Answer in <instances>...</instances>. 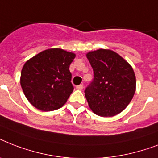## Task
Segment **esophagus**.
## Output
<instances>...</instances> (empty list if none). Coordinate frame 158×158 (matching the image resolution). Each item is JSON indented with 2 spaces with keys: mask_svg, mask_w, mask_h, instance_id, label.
I'll list each match as a JSON object with an SVG mask.
<instances>
[{
  "mask_svg": "<svg viewBox=\"0 0 158 158\" xmlns=\"http://www.w3.org/2000/svg\"><path fill=\"white\" fill-rule=\"evenodd\" d=\"M76 89H78V90H82V89H84V85H82V84L78 85V86H76Z\"/></svg>",
  "mask_w": 158,
  "mask_h": 158,
  "instance_id": "34e87169",
  "label": "esophagus"
}]
</instances>
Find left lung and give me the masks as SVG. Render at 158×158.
<instances>
[{"instance_id":"left-lung-1","label":"left lung","mask_w":158,"mask_h":158,"mask_svg":"<svg viewBox=\"0 0 158 158\" xmlns=\"http://www.w3.org/2000/svg\"><path fill=\"white\" fill-rule=\"evenodd\" d=\"M94 79L84 90L89 107L103 117L120 113L132 100L136 88L130 64L115 52L99 49L87 54Z\"/></svg>"}]
</instances>
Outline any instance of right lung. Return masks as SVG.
I'll use <instances>...</instances> for the list:
<instances>
[{"label":"right lung","instance_id":"add662e5","mask_svg":"<svg viewBox=\"0 0 158 158\" xmlns=\"http://www.w3.org/2000/svg\"><path fill=\"white\" fill-rule=\"evenodd\" d=\"M74 57V53L52 48L38 53L24 64L20 84L34 107L51 111L66 102L74 90L69 64Z\"/></svg>","mask_w":158,"mask_h":158}]
</instances>
